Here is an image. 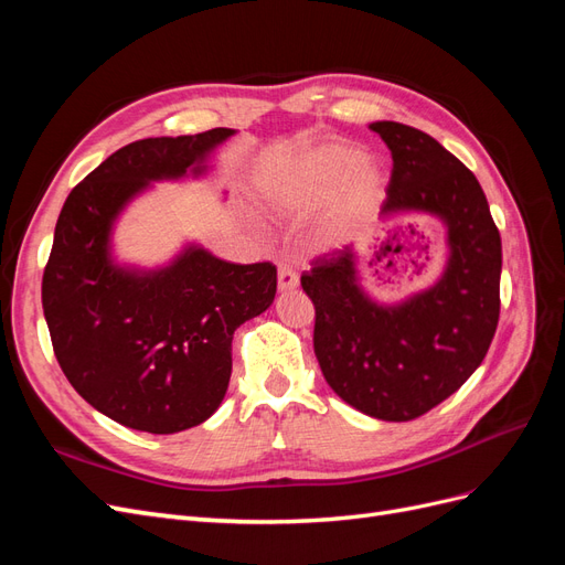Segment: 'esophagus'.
Listing matches in <instances>:
<instances>
[{
	"mask_svg": "<svg viewBox=\"0 0 565 565\" xmlns=\"http://www.w3.org/2000/svg\"><path fill=\"white\" fill-rule=\"evenodd\" d=\"M299 285V276L292 266L280 264L278 266V287L280 289H295Z\"/></svg>",
	"mask_w": 565,
	"mask_h": 565,
	"instance_id": "34e87169",
	"label": "esophagus"
}]
</instances>
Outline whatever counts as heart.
<instances>
[{"label":"heart","mask_w":565,"mask_h":565,"mask_svg":"<svg viewBox=\"0 0 565 565\" xmlns=\"http://www.w3.org/2000/svg\"><path fill=\"white\" fill-rule=\"evenodd\" d=\"M384 195L382 169L344 143H318L268 183L273 207L299 214L326 202L316 218L320 245H344L365 228Z\"/></svg>","instance_id":"b5f03b06"}]
</instances>
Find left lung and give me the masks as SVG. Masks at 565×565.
Segmentation results:
<instances>
[{"label":"left lung","mask_w":565,"mask_h":565,"mask_svg":"<svg viewBox=\"0 0 565 565\" xmlns=\"http://www.w3.org/2000/svg\"><path fill=\"white\" fill-rule=\"evenodd\" d=\"M370 129L393 160L382 214L446 221L448 268L409 301L377 306L355 285V254L341 247L316 256L301 287L316 306V358L337 396L370 417L409 422L483 363L500 320L502 241L481 183L434 136L401 122Z\"/></svg>","instance_id":"left-lung-1"}]
</instances>
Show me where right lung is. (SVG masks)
<instances>
[{
	"label": "right lung",
	"mask_w": 565,
	"mask_h": 565,
	"mask_svg": "<svg viewBox=\"0 0 565 565\" xmlns=\"http://www.w3.org/2000/svg\"><path fill=\"white\" fill-rule=\"evenodd\" d=\"M233 131L134 141L67 195L42 278L56 361L98 413L148 434H177L207 419L231 380L233 332L276 297L270 262L228 264L191 247L156 273L108 259L113 218L148 181L202 172Z\"/></svg>",
	"instance_id": "obj_1"
}]
</instances>
